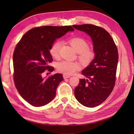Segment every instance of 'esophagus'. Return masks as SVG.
<instances>
[{"mask_svg": "<svg viewBox=\"0 0 134 134\" xmlns=\"http://www.w3.org/2000/svg\"><path fill=\"white\" fill-rule=\"evenodd\" d=\"M70 75H65V74H64V75H63V78H64V79L69 78H70Z\"/></svg>", "mask_w": 134, "mask_h": 134, "instance_id": "34e87169", "label": "esophagus"}]
</instances>
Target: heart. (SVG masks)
Returning <instances> with one entry per match:
<instances>
[{
  "label": "heart",
  "instance_id": "obj_1",
  "mask_svg": "<svg viewBox=\"0 0 134 134\" xmlns=\"http://www.w3.org/2000/svg\"><path fill=\"white\" fill-rule=\"evenodd\" d=\"M71 45L74 48L76 52L79 53V59L85 64H89L96 58V52L93 48H89V44L80 37H75L70 41ZM62 46V42L57 41L51 47L49 52L53 58L58 59L60 55V50ZM81 65L77 62L64 60L57 64V69L59 72L65 75H71L76 71L80 70Z\"/></svg>",
  "mask_w": 134,
  "mask_h": 134
}]
</instances>
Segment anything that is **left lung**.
I'll return each mask as SVG.
<instances>
[{
  "label": "left lung",
  "mask_w": 134,
  "mask_h": 134,
  "mask_svg": "<svg viewBox=\"0 0 134 134\" xmlns=\"http://www.w3.org/2000/svg\"><path fill=\"white\" fill-rule=\"evenodd\" d=\"M92 38L96 58L82 71L87 79H79L74 90L76 99L89 108L102 103L112 93L116 81L118 63L117 47L112 37L103 28L92 24L73 25Z\"/></svg>",
  "instance_id": "8db88e82"
}]
</instances>
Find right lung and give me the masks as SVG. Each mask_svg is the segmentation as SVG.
I'll use <instances>...</instances> for the list:
<instances>
[{
    "label": "right lung",
    "instance_id": "obj_1",
    "mask_svg": "<svg viewBox=\"0 0 134 134\" xmlns=\"http://www.w3.org/2000/svg\"><path fill=\"white\" fill-rule=\"evenodd\" d=\"M74 30L71 26L34 27L16 44L13 53L14 84L19 94L30 105L44 106L55 98L63 77L62 74L42 76L45 70L49 74L54 70L49 65L53 61L49 49L57 38Z\"/></svg>",
    "mask_w": 134,
    "mask_h": 134
}]
</instances>
